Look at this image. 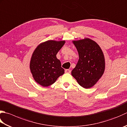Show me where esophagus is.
<instances>
[{
    "label": "esophagus",
    "instance_id": "esophagus-1",
    "mask_svg": "<svg viewBox=\"0 0 127 127\" xmlns=\"http://www.w3.org/2000/svg\"><path fill=\"white\" fill-rule=\"evenodd\" d=\"M71 70H69V69H65V73H70Z\"/></svg>",
    "mask_w": 127,
    "mask_h": 127
}]
</instances>
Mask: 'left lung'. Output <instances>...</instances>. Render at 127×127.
I'll return each instance as SVG.
<instances>
[{"instance_id":"1","label":"left lung","mask_w":127,"mask_h":127,"mask_svg":"<svg viewBox=\"0 0 127 127\" xmlns=\"http://www.w3.org/2000/svg\"><path fill=\"white\" fill-rule=\"evenodd\" d=\"M73 43L78 52L79 59L71 75L81 86L89 89L95 85L103 74L105 60L98 44L86 38Z\"/></svg>"}]
</instances>
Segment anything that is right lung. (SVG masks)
I'll use <instances>...</instances> for the list:
<instances>
[{
	"label": "right lung",
	"instance_id": "add662e5",
	"mask_svg": "<svg viewBox=\"0 0 127 127\" xmlns=\"http://www.w3.org/2000/svg\"><path fill=\"white\" fill-rule=\"evenodd\" d=\"M65 41H47L36 47L32 54L30 68L34 80L39 85L47 87L56 82L64 73L56 55Z\"/></svg>",
	"mask_w": 127,
	"mask_h": 127
}]
</instances>
